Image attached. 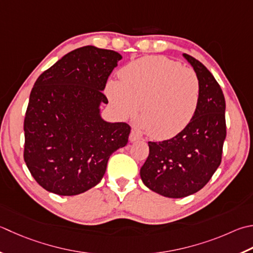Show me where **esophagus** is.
Masks as SVG:
<instances>
[{
	"mask_svg": "<svg viewBox=\"0 0 253 253\" xmlns=\"http://www.w3.org/2000/svg\"><path fill=\"white\" fill-rule=\"evenodd\" d=\"M140 139H141V136L139 135V133H138V132L135 131V130H131V131H130L129 140H130L131 142L137 141V140H140Z\"/></svg>",
	"mask_w": 253,
	"mask_h": 253,
	"instance_id": "esophagus-1",
	"label": "esophagus"
}]
</instances>
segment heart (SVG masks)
<instances>
[{"mask_svg":"<svg viewBox=\"0 0 253 253\" xmlns=\"http://www.w3.org/2000/svg\"><path fill=\"white\" fill-rule=\"evenodd\" d=\"M106 84V95L122 118L136 115L153 139L175 137L190 125L201 100V84L189 68L162 56L133 60Z\"/></svg>","mask_w":253,"mask_h":253,"instance_id":"obj_1","label":"heart"}]
</instances>
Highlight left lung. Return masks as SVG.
Listing matches in <instances>:
<instances>
[{
    "label": "left lung",
    "instance_id": "8db88e82",
    "mask_svg": "<svg viewBox=\"0 0 253 253\" xmlns=\"http://www.w3.org/2000/svg\"><path fill=\"white\" fill-rule=\"evenodd\" d=\"M183 57L200 80L199 107L179 135L148 142L149 156L140 169L148 189L171 199L194 194L206 185L220 165L226 138V102L219 84L202 62L190 54Z\"/></svg>",
    "mask_w": 253,
    "mask_h": 253
}]
</instances>
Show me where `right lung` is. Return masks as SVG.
Wrapping results in <instances>:
<instances>
[{"label": "right lung", "mask_w": 253, "mask_h": 253, "mask_svg": "<svg viewBox=\"0 0 253 253\" xmlns=\"http://www.w3.org/2000/svg\"><path fill=\"white\" fill-rule=\"evenodd\" d=\"M122 54L94 46L67 53L42 72L24 121V160L44 190L72 196L103 179L113 152L125 147L130 127L101 116L103 94Z\"/></svg>", "instance_id": "obj_1"}]
</instances>
